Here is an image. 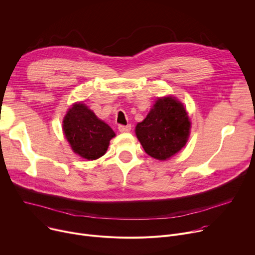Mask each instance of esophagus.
I'll return each mask as SVG.
<instances>
[{"label": "esophagus", "mask_w": 255, "mask_h": 255, "mask_svg": "<svg viewBox=\"0 0 255 255\" xmlns=\"http://www.w3.org/2000/svg\"><path fill=\"white\" fill-rule=\"evenodd\" d=\"M118 129H119V131L122 132V133L130 132V131H131V125H126V126H124V125H119V126H118Z\"/></svg>", "instance_id": "obj_1"}]
</instances>
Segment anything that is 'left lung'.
Masks as SVG:
<instances>
[{
    "mask_svg": "<svg viewBox=\"0 0 255 255\" xmlns=\"http://www.w3.org/2000/svg\"><path fill=\"white\" fill-rule=\"evenodd\" d=\"M191 122L183 105L175 97L158 98L135 133L146 154L160 161L178 152L188 141Z\"/></svg>",
    "mask_w": 255,
    "mask_h": 255,
    "instance_id": "8db88e82",
    "label": "left lung"
}]
</instances>
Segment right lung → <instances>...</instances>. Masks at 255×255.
Returning <instances> with one entry per match:
<instances>
[{
    "mask_svg": "<svg viewBox=\"0 0 255 255\" xmlns=\"http://www.w3.org/2000/svg\"><path fill=\"white\" fill-rule=\"evenodd\" d=\"M63 133L72 149L80 157L96 160L104 156L115 136L113 129L83 103L73 105L63 122Z\"/></svg>",
    "mask_w": 255,
    "mask_h": 255,
    "instance_id": "add662e5",
    "label": "right lung"
}]
</instances>
